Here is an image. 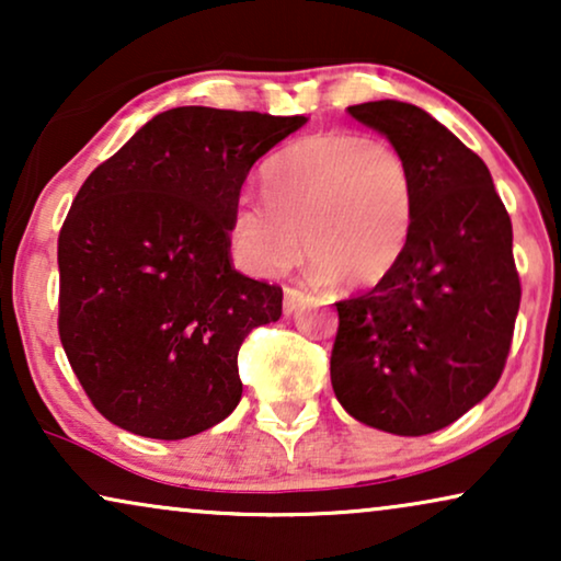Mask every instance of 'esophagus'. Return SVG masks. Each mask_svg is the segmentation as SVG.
I'll return each instance as SVG.
<instances>
[{
    "label": "esophagus",
    "mask_w": 561,
    "mask_h": 561,
    "mask_svg": "<svg viewBox=\"0 0 561 561\" xmlns=\"http://www.w3.org/2000/svg\"><path fill=\"white\" fill-rule=\"evenodd\" d=\"M283 296H286V298H283V313H286V317H288V313H294L298 306H301L306 298H309L304 294V290H298V288H286V294H283Z\"/></svg>",
    "instance_id": "obj_1"
}]
</instances>
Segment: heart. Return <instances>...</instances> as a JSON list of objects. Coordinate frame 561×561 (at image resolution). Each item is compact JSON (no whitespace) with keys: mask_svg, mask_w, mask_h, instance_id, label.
Listing matches in <instances>:
<instances>
[{"mask_svg":"<svg viewBox=\"0 0 561 561\" xmlns=\"http://www.w3.org/2000/svg\"><path fill=\"white\" fill-rule=\"evenodd\" d=\"M265 198L242 196L229 240L242 267L271 275L301 252L319 280L370 290L401 263L413 221L411 173L401 152L355 133L296 140L265 168Z\"/></svg>","mask_w":561,"mask_h":561,"instance_id":"b5f03b06","label":"heart"}]
</instances>
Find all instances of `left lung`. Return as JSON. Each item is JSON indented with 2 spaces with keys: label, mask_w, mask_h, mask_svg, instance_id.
Masks as SVG:
<instances>
[{
  "label": "left lung",
  "mask_w": 561,
  "mask_h": 561,
  "mask_svg": "<svg viewBox=\"0 0 561 561\" xmlns=\"http://www.w3.org/2000/svg\"><path fill=\"white\" fill-rule=\"evenodd\" d=\"M347 112L401 152L413 221L393 275L336 304L332 388L359 424L424 436L501 380L520 304L511 217L480 156L428 112L396 99Z\"/></svg>",
  "instance_id": "obj_1"
}]
</instances>
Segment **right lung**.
<instances>
[{
  "instance_id": "1",
  "label": "right lung",
  "mask_w": 561,
  "mask_h": 561,
  "mask_svg": "<svg viewBox=\"0 0 561 561\" xmlns=\"http://www.w3.org/2000/svg\"><path fill=\"white\" fill-rule=\"evenodd\" d=\"M304 125L175 106L83 181L58 237V332L112 424L173 442L237 409V352L283 290L234 271L229 221L255 160Z\"/></svg>"
}]
</instances>
